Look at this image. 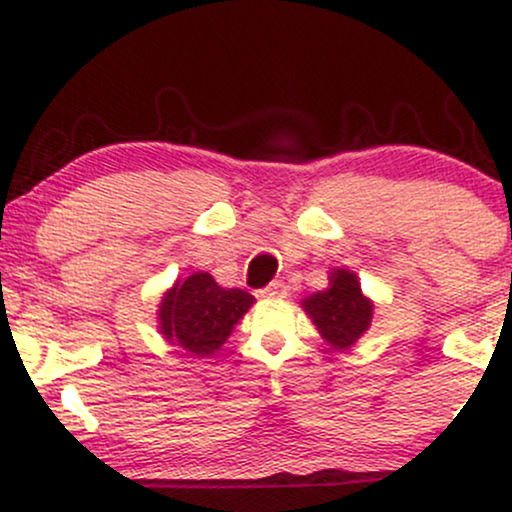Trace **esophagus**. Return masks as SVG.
<instances>
[{"mask_svg":"<svg viewBox=\"0 0 512 512\" xmlns=\"http://www.w3.org/2000/svg\"><path fill=\"white\" fill-rule=\"evenodd\" d=\"M257 295H260V298H283V295H286V288L274 281L269 283L267 288H262V291H257Z\"/></svg>","mask_w":512,"mask_h":512,"instance_id":"1","label":"esophagus"}]
</instances>
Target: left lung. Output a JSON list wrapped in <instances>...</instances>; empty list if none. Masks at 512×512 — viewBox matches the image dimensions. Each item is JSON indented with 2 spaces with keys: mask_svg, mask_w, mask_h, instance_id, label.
Segmentation results:
<instances>
[{
  "mask_svg": "<svg viewBox=\"0 0 512 512\" xmlns=\"http://www.w3.org/2000/svg\"><path fill=\"white\" fill-rule=\"evenodd\" d=\"M303 307L334 348L353 346L372 322V303L362 295L357 276L346 269H336L329 288L303 300Z\"/></svg>",
  "mask_w": 512,
  "mask_h": 512,
  "instance_id": "obj_1",
  "label": "left lung"
}]
</instances>
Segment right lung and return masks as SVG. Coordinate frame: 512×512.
<instances>
[{"label": "right lung", "mask_w": 512, "mask_h": 512, "mask_svg": "<svg viewBox=\"0 0 512 512\" xmlns=\"http://www.w3.org/2000/svg\"><path fill=\"white\" fill-rule=\"evenodd\" d=\"M252 295L240 288H221L212 276L195 272L174 283L159 305V329L188 353L209 355L231 336L233 326L248 312Z\"/></svg>", "instance_id": "add662e5"}]
</instances>
